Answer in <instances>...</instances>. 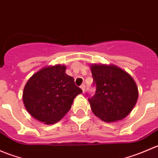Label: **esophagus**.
<instances>
[{
	"instance_id": "34e87169",
	"label": "esophagus",
	"mask_w": 158,
	"mask_h": 158,
	"mask_svg": "<svg viewBox=\"0 0 158 158\" xmlns=\"http://www.w3.org/2000/svg\"><path fill=\"white\" fill-rule=\"evenodd\" d=\"M81 89H82V92H85V84H82V85H81Z\"/></svg>"
}]
</instances>
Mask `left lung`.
I'll return each instance as SVG.
<instances>
[{"instance_id": "obj_1", "label": "left lung", "mask_w": 158, "mask_h": 158, "mask_svg": "<svg viewBox=\"0 0 158 158\" xmlns=\"http://www.w3.org/2000/svg\"><path fill=\"white\" fill-rule=\"evenodd\" d=\"M95 95L88 98L94 114L106 122L122 120L135 107L138 87L131 76L114 66H91Z\"/></svg>"}]
</instances>
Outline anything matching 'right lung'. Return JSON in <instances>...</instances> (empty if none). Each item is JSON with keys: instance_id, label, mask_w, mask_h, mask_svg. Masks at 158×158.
<instances>
[{"instance_id": "add662e5", "label": "right lung", "mask_w": 158, "mask_h": 158, "mask_svg": "<svg viewBox=\"0 0 158 158\" xmlns=\"http://www.w3.org/2000/svg\"><path fill=\"white\" fill-rule=\"evenodd\" d=\"M82 91L66 73V66L56 65L40 69L27 82L23 101L28 112L47 125L56 123L71 109Z\"/></svg>"}]
</instances>
